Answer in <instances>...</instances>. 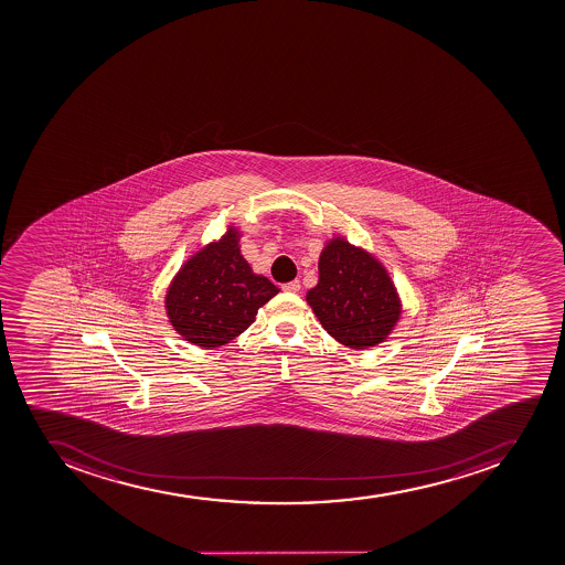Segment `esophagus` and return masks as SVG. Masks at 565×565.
I'll list each match as a JSON object with an SVG mask.
<instances>
[{
    "label": "esophagus",
    "instance_id": "obj_1",
    "mask_svg": "<svg viewBox=\"0 0 565 565\" xmlns=\"http://www.w3.org/2000/svg\"><path fill=\"white\" fill-rule=\"evenodd\" d=\"M281 289L285 290V292H300L301 284L300 280H292L289 281V284L281 285Z\"/></svg>",
    "mask_w": 565,
    "mask_h": 565
}]
</instances>
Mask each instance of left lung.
Returning a JSON list of instances; mask_svg holds the SVG:
<instances>
[{"mask_svg":"<svg viewBox=\"0 0 565 565\" xmlns=\"http://www.w3.org/2000/svg\"><path fill=\"white\" fill-rule=\"evenodd\" d=\"M318 270L307 303L323 329L350 349L383 343L399 321L401 300L381 262L335 236L321 250Z\"/></svg>","mask_w":565,"mask_h":565,"instance_id":"8db88e82","label":"left lung"}]
</instances>
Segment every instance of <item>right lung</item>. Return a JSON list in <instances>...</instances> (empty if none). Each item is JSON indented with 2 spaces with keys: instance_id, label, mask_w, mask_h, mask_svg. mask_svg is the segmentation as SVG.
<instances>
[{
  "instance_id": "right-lung-1",
  "label": "right lung",
  "mask_w": 565,
  "mask_h": 565,
  "mask_svg": "<svg viewBox=\"0 0 565 565\" xmlns=\"http://www.w3.org/2000/svg\"><path fill=\"white\" fill-rule=\"evenodd\" d=\"M278 292L273 281L253 273L241 253V233L230 227L180 267L168 287L166 312L185 341L215 349L241 335Z\"/></svg>"
}]
</instances>
